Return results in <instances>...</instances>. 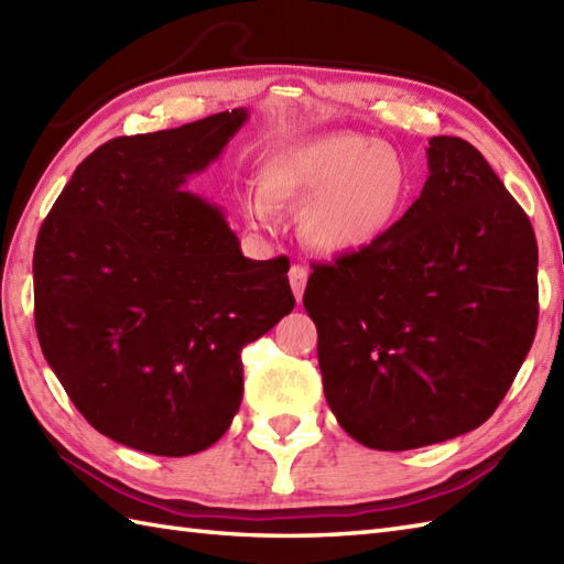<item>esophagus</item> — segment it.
Returning a JSON list of instances; mask_svg holds the SVG:
<instances>
[{"label": "esophagus", "instance_id": "34e87169", "mask_svg": "<svg viewBox=\"0 0 564 564\" xmlns=\"http://www.w3.org/2000/svg\"><path fill=\"white\" fill-rule=\"evenodd\" d=\"M289 281H291V289H293L295 301L301 303L303 301V293H305V285H307V269L303 267V263H293L291 271H289Z\"/></svg>", "mask_w": 564, "mask_h": 564}]
</instances>
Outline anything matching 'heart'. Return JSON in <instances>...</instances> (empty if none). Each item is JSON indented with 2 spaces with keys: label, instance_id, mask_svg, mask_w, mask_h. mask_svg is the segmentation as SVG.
<instances>
[{
  "label": "heart",
  "instance_id": "b5f03b06",
  "mask_svg": "<svg viewBox=\"0 0 564 564\" xmlns=\"http://www.w3.org/2000/svg\"><path fill=\"white\" fill-rule=\"evenodd\" d=\"M261 198L303 213L305 242L325 254H349L386 235L412 194L404 154L361 133H339L283 150L263 164ZM263 200L251 218L267 223Z\"/></svg>",
  "mask_w": 564,
  "mask_h": 564
}]
</instances>
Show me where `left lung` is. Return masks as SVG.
<instances>
[{"label": "left lung", "instance_id": "8db88e82", "mask_svg": "<svg viewBox=\"0 0 564 564\" xmlns=\"http://www.w3.org/2000/svg\"><path fill=\"white\" fill-rule=\"evenodd\" d=\"M429 178L390 230L315 263L303 305L325 398L376 451H410L485 424L538 327V245L470 142L429 140Z\"/></svg>", "mask_w": 564, "mask_h": 564}]
</instances>
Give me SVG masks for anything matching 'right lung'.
Returning <instances> with one entry per match:
<instances>
[{
	"label": "right lung",
	"mask_w": 564,
	"mask_h": 564,
	"mask_svg": "<svg viewBox=\"0 0 564 564\" xmlns=\"http://www.w3.org/2000/svg\"><path fill=\"white\" fill-rule=\"evenodd\" d=\"M245 109L104 142L41 225L35 332L72 404L142 453L213 446L242 402V358L295 307L289 259L242 257L186 176L218 158Z\"/></svg>",
	"instance_id": "right-lung-1"
}]
</instances>
